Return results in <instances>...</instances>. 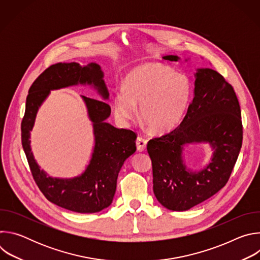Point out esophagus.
Listing matches in <instances>:
<instances>
[{
  "label": "esophagus",
  "mask_w": 260,
  "mask_h": 260,
  "mask_svg": "<svg viewBox=\"0 0 260 260\" xmlns=\"http://www.w3.org/2000/svg\"><path fill=\"white\" fill-rule=\"evenodd\" d=\"M136 145H137V149L142 152L144 150H146V146H147V140L142 138V137H138L137 141H136Z\"/></svg>",
  "instance_id": "esophagus-1"
}]
</instances>
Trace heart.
<instances>
[{"mask_svg":"<svg viewBox=\"0 0 260 260\" xmlns=\"http://www.w3.org/2000/svg\"><path fill=\"white\" fill-rule=\"evenodd\" d=\"M191 96L189 78L160 62H146L133 69L123 80V88L114 95L116 119L129 124L137 114L151 132L164 134L182 121Z\"/></svg>","mask_w":260,"mask_h":260,"instance_id":"1","label":"heart"}]
</instances>
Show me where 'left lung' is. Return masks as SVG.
I'll use <instances>...</instances> for the list:
<instances>
[{"mask_svg":"<svg viewBox=\"0 0 260 260\" xmlns=\"http://www.w3.org/2000/svg\"><path fill=\"white\" fill-rule=\"evenodd\" d=\"M162 58L180 59L177 55ZM194 76V96L180 125L147 144L153 192L172 211L189 210L217 193L229 181L242 147L241 108L234 87L209 68L198 69ZM193 142H208L213 149L211 161L200 171L182 161L183 146Z\"/></svg>","mask_w":260,"mask_h":260,"instance_id":"obj_1","label":"left lung"}]
</instances>
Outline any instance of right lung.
Returning <instances> with one entry per match:
<instances>
[{
    "mask_svg": "<svg viewBox=\"0 0 260 260\" xmlns=\"http://www.w3.org/2000/svg\"><path fill=\"white\" fill-rule=\"evenodd\" d=\"M90 85L104 101L82 96L93 122L95 146L86 171L74 178H53L41 170L30 148V131L38 110L50 90L74 85ZM109 91L104 73L96 62H58L47 68L28 89L25 112L21 121V143L35 182L45 198L63 209L77 213H96L113 201L118 173L124 161L136 151L137 135L131 129L116 128L106 119L111 108L105 102Z\"/></svg>",
    "mask_w": 260,
    "mask_h": 260,
    "instance_id": "obj_1",
    "label": "right lung"
}]
</instances>
